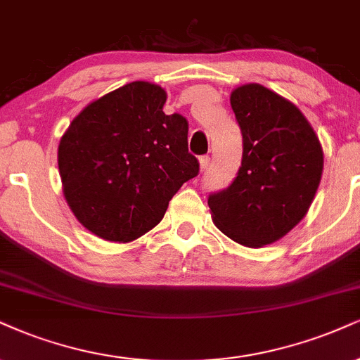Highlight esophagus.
<instances>
[{
	"label": "esophagus",
	"mask_w": 360,
	"mask_h": 360,
	"mask_svg": "<svg viewBox=\"0 0 360 360\" xmlns=\"http://www.w3.org/2000/svg\"><path fill=\"white\" fill-rule=\"evenodd\" d=\"M198 163H200V172H205L208 163H210V158L208 157H200V160H198Z\"/></svg>",
	"instance_id": "esophagus-1"
}]
</instances>
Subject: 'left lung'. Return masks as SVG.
Instances as JSON below:
<instances>
[{"label": "left lung", "instance_id": "obj_1", "mask_svg": "<svg viewBox=\"0 0 360 360\" xmlns=\"http://www.w3.org/2000/svg\"><path fill=\"white\" fill-rule=\"evenodd\" d=\"M230 105L243 136L242 167L229 188L208 197V207L221 233L260 248L309 212L322 179V145L292 101L259 83L235 88Z\"/></svg>", "mask_w": 360, "mask_h": 360}]
</instances>
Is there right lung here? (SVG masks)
I'll return each mask as SVG.
<instances>
[{
	"instance_id": "obj_1",
	"label": "right lung",
	"mask_w": 360,
	"mask_h": 360,
	"mask_svg": "<svg viewBox=\"0 0 360 360\" xmlns=\"http://www.w3.org/2000/svg\"><path fill=\"white\" fill-rule=\"evenodd\" d=\"M167 91L131 82L91 101L58 145L63 195L96 237L127 243L152 230L185 181L198 175L188 123L163 113Z\"/></svg>"
}]
</instances>
